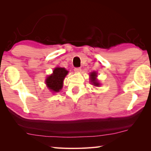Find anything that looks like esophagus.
Here are the masks:
<instances>
[{
  "instance_id": "esophagus-1",
  "label": "esophagus",
  "mask_w": 151,
  "mask_h": 151,
  "mask_svg": "<svg viewBox=\"0 0 151 151\" xmlns=\"http://www.w3.org/2000/svg\"><path fill=\"white\" fill-rule=\"evenodd\" d=\"M75 73H80L81 71V68L80 67H76V68H75Z\"/></svg>"
}]
</instances>
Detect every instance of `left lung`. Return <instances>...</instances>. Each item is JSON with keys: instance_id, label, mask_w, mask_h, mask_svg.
<instances>
[{"instance_id": "1", "label": "left lung", "mask_w": 151, "mask_h": 151, "mask_svg": "<svg viewBox=\"0 0 151 151\" xmlns=\"http://www.w3.org/2000/svg\"><path fill=\"white\" fill-rule=\"evenodd\" d=\"M91 82H93V85H94L95 86H99V83H98V81L96 80V73L95 72L91 73Z\"/></svg>"}]
</instances>
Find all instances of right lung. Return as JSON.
<instances>
[{
    "instance_id": "obj_1",
    "label": "right lung",
    "mask_w": 151,
    "mask_h": 151,
    "mask_svg": "<svg viewBox=\"0 0 151 151\" xmlns=\"http://www.w3.org/2000/svg\"><path fill=\"white\" fill-rule=\"evenodd\" d=\"M68 70L65 68L57 67L53 70V73L48 76L46 80V85L51 91L57 93L63 88V80L68 74Z\"/></svg>"
}]
</instances>
